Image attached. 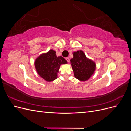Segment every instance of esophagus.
Masks as SVG:
<instances>
[{"instance_id":"obj_1","label":"esophagus","mask_w":131,"mask_h":131,"mask_svg":"<svg viewBox=\"0 0 131 131\" xmlns=\"http://www.w3.org/2000/svg\"><path fill=\"white\" fill-rule=\"evenodd\" d=\"M66 61L68 62H69V61H70V59H69V57H66Z\"/></svg>"}]
</instances>
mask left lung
<instances>
[{
	"label": "left lung",
	"instance_id": "obj_1",
	"mask_svg": "<svg viewBox=\"0 0 131 131\" xmlns=\"http://www.w3.org/2000/svg\"><path fill=\"white\" fill-rule=\"evenodd\" d=\"M73 56L70 63L75 77L80 81L88 80L96 69V64L87 58L82 51L74 52Z\"/></svg>",
	"mask_w": 131,
	"mask_h": 131
}]
</instances>
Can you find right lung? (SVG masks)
Wrapping results in <instances>:
<instances>
[{"instance_id":"1","label":"right lung","mask_w":131,"mask_h":131,"mask_svg":"<svg viewBox=\"0 0 131 131\" xmlns=\"http://www.w3.org/2000/svg\"><path fill=\"white\" fill-rule=\"evenodd\" d=\"M67 62L62 56L57 57L56 52L50 50L46 53L38 57L34 63L38 74L47 81H52L57 78L60 66Z\"/></svg>"}]
</instances>
